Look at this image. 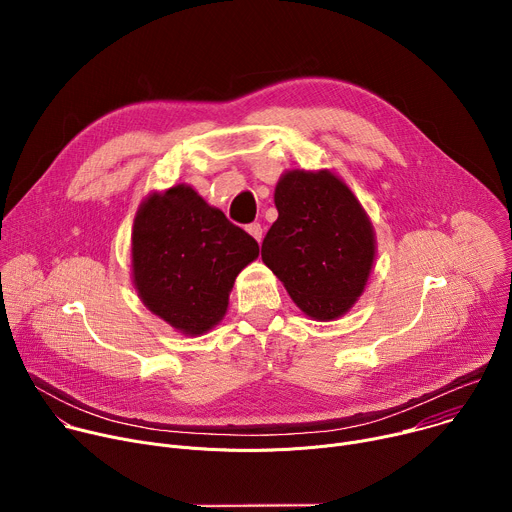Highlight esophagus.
<instances>
[{
	"instance_id": "34e87169",
	"label": "esophagus",
	"mask_w": 512,
	"mask_h": 512,
	"mask_svg": "<svg viewBox=\"0 0 512 512\" xmlns=\"http://www.w3.org/2000/svg\"><path fill=\"white\" fill-rule=\"evenodd\" d=\"M247 233H249L257 243H261V239H263V229H261V225H259V223H251V225H247Z\"/></svg>"
}]
</instances>
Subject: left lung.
Returning <instances> with one entry per match:
<instances>
[{
  "label": "left lung",
  "mask_w": 512,
  "mask_h": 512,
  "mask_svg": "<svg viewBox=\"0 0 512 512\" xmlns=\"http://www.w3.org/2000/svg\"><path fill=\"white\" fill-rule=\"evenodd\" d=\"M277 221L261 245L263 263L312 320L344 316L375 263V231L352 190L332 172L289 170L275 186Z\"/></svg>",
  "instance_id": "1"
}]
</instances>
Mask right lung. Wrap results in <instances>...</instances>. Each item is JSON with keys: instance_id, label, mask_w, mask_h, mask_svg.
I'll list each match as a JSON object with an SVG mask.
<instances>
[{"instance_id": "right-lung-1", "label": "right lung", "mask_w": 512, "mask_h": 512, "mask_svg": "<svg viewBox=\"0 0 512 512\" xmlns=\"http://www.w3.org/2000/svg\"><path fill=\"white\" fill-rule=\"evenodd\" d=\"M259 255L257 241L176 184L145 198L131 233V277L143 306L188 336L227 314L237 275Z\"/></svg>"}]
</instances>
